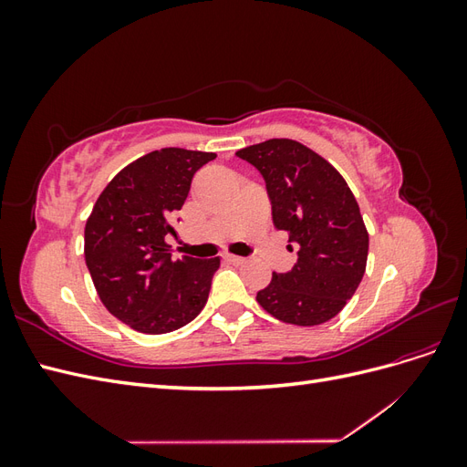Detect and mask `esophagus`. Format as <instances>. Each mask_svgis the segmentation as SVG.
<instances>
[{
  "instance_id": "obj_1",
  "label": "esophagus",
  "mask_w": 467,
  "mask_h": 467,
  "mask_svg": "<svg viewBox=\"0 0 467 467\" xmlns=\"http://www.w3.org/2000/svg\"><path fill=\"white\" fill-rule=\"evenodd\" d=\"M225 259H228V261H230V263H234V265H244V263H245V259H244V257H237V255H228Z\"/></svg>"
}]
</instances>
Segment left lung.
I'll return each mask as SVG.
<instances>
[{"mask_svg": "<svg viewBox=\"0 0 467 467\" xmlns=\"http://www.w3.org/2000/svg\"><path fill=\"white\" fill-rule=\"evenodd\" d=\"M259 169L273 222L288 232L298 263L273 273L257 302L273 317L312 327L333 319L357 292L368 259V232L347 181L314 150L288 138L237 151Z\"/></svg>", "mask_w": 467, "mask_h": 467, "instance_id": "8db88e82", "label": "left lung"}]
</instances>
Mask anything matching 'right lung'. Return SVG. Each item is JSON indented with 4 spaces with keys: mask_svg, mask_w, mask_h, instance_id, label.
Masks as SVG:
<instances>
[{
    "mask_svg": "<svg viewBox=\"0 0 467 467\" xmlns=\"http://www.w3.org/2000/svg\"><path fill=\"white\" fill-rule=\"evenodd\" d=\"M210 151L155 150L112 179L86 223V263L109 312L148 335L175 331L202 312L220 257L171 259V220Z\"/></svg>",
    "mask_w": 467,
    "mask_h": 467,
    "instance_id": "1",
    "label": "right lung"
}]
</instances>
